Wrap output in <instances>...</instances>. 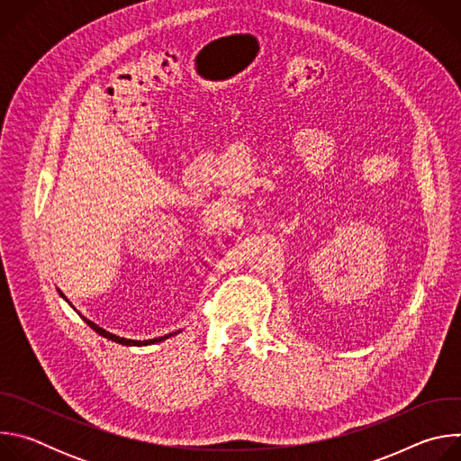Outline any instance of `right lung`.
Here are the masks:
<instances>
[{
    "mask_svg": "<svg viewBox=\"0 0 461 461\" xmlns=\"http://www.w3.org/2000/svg\"><path fill=\"white\" fill-rule=\"evenodd\" d=\"M59 292V290H58ZM59 295L65 299V295L59 292ZM68 301V299H65ZM82 319L93 328V330L96 332V334H100L102 338H105V339H109V341H114V343H118V345H125V347H148V345H153V343H160V341H164V339H167V338H171V336H175V334H178V332H173V334H167V336H162V338H155V339H146V341H135V339H125V338H120V336H114V334H111V332H107V330H104L102 326H98L96 322H93V321H89L87 317H84L82 315Z\"/></svg>",
    "mask_w": 461,
    "mask_h": 461,
    "instance_id": "right-lung-1",
    "label": "right lung"
}]
</instances>
